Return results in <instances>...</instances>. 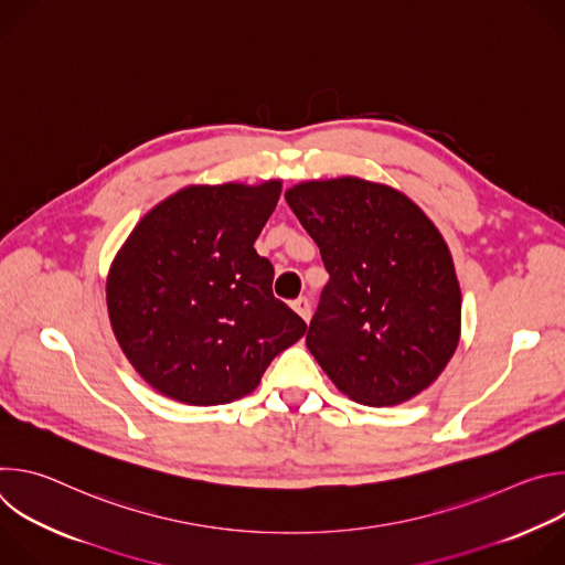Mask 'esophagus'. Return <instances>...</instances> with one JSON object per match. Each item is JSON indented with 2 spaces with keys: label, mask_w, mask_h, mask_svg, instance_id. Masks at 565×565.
<instances>
[{
  "label": "esophagus",
  "mask_w": 565,
  "mask_h": 565,
  "mask_svg": "<svg viewBox=\"0 0 565 565\" xmlns=\"http://www.w3.org/2000/svg\"><path fill=\"white\" fill-rule=\"evenodd\" d=\"M292 308H295V312H297L303 321H310V312H312V308H310L308 297H299V299H295V301H292Z\"/></svg>",
  "instance_id": "obj_1"
}]
</instances>
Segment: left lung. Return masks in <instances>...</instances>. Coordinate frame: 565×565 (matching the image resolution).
<instances>
[{
	"label": "left lung",
	"mask_w": 565,
	"mask_h": 565,
	"mask_svg": "<svg viewBox=\"0 0 565 565\" xmlns=\"http://www.w3.org/2000/svg\"><path fill=\"white\" fill-rule=\"evenodd\" d=\"M286 201L331 277L306 335L317 364L369 407L425 391L460 340V286L438 227L409 196L355 177L299 183Z\"/></svg>",
	"instance_id": "obj_1"
}]
</instances>
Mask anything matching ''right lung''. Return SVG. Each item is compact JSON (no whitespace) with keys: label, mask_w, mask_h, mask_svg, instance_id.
Here are the masks:
<instances>
[{"label":"right lung","mask_w":565,"mask_h":565,"mask_svg":"<svg viewBox=\"0 0 565 565\" xmlns=\"http://www.w3.org/2000/svg\"><path fill=\"white\" fill-rule=\"evenodd\" d=\"M281 181L190 185L151 207L107 277L114 335L140 377L194 407L257 388L306 321L273 295L255 241Z\"/></svg>","instance_id":"1"}]
</instances>
